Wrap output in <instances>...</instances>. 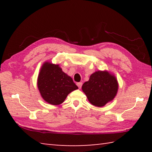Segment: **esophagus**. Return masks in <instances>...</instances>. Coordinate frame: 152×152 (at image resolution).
<instances>
[{
	"instance_id": "esophagus-1",
	"label": "esophagus",
	"mask_w": 152,
	"mask_h": 152,
	"mask_svg": "<svg viewBox=\"0 0 152 152\" xmlns=\"http://www.w3.org/2000/svg\"><path fill=\"white\" fill-rule=\"evenodd\" d=\"M77 86H78V88L80 89L82 86V82H78V83H77Z\"/></svg>"
}]
</instances>
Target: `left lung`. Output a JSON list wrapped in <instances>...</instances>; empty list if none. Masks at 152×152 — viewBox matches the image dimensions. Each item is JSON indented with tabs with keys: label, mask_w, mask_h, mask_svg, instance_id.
Segmentation results:
<instances>
[{
	"label": "left lung",
	"mask_w": 152,
	"mask_h": 152,
	"mask_svg": "<svg viewBox=\"0 0 152 152\" xmlns=\"http://www.w3.org/2000/svg\"><path fill=\"white\" fill-rule=\"evenodd\" d=\"M119 84L113 74L108 71H97L92 74L89 80L82 86L91 103L98 107L104 106L117 95Z\"/></svg>",
	"instance_id": "left-lung-1"
}]
</instances>
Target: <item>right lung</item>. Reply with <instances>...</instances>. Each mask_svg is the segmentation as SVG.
<instances>
[{"label":"right lung","instance_id":"right-lung-1","mask_svg":"<svg viewBox=\"0 0 152 152\" xmlns=\"http://www.w3.org/2000/svg\"><path fill=\"white\" fill-rule=\"evenodd\" d=\"M37 87L43 100L53 105L61 104L71 92L78 88L72 78L64 73L59 65L48 61L41 68Z\"/></svg>","mask_w":152,"mask_h":152}]
</instances>
